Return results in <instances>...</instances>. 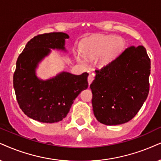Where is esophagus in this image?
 <instances>
[{"label":"esophagus","mask_w":161,"mask_h":161,"mask_svg":"<svg viewBox=\"0 0 161 161\" xmlns=\"http://www.w3.org/2000/svg\"><path fill=\"white\" fill-rule=\"evenodd\" d=\"M93 79H94V77H93V75H89L88 77H87V82H88L89 85L91 84V82H93Z\"/></svg>","instance_id":"1"}]
</instances>
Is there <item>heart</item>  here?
I'll use <instances>...</instances> for the list:
<instances>
[{"mask_svg":"<svg viewBox=\"0 0 161 161\" xmlns=\"http://www.w3.org/2000/svg\"><path fill=\"white\" fill-rule=\"evenodd\" d=\"M123 42L114 36L95 35L87 38L81 47V52L89 59L97 58L99 67H105L114 59L123 47ZM82 61L81 57H78Z\"/></svg>","mask_w":161,"mask_h":161,"instance_id":"heart-1","label":"heart"}]
</instances>
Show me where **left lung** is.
Listing matches in <instances>:
<instances>
[{
    "label": "left lung",
    "mask_w": 161,
    "mask_h": 161,
    "mask_svg": "<svg viewBox=\"0 0 161 161\" xmlns=\"http://www.w3.org/2000/svg\"><path fill=\"white\" fill-rule=\"evenodd\" d=\"M95 71L90 87L97 120L107 125L131 120L149 91L151 62L146 48L130 46L108 64Z\"/></svg>",
    "instance_id": "obj_1"
}]
</instances>
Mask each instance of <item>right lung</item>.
<instances>
[{
    "label": "right lung",
    "mask_w": 161,
    "mask_h": 161,
    "mask_svg": "<svg viewBox=\"0 0 161 161\" xmlns=\"http://www.w3.org/2000/svg\"><path fill=\"white\" fill-rule=\"evenodd\" d=\"M64 32L38 35L29 41L18 56L13 75V87L20 108L32 119L53 123L66 117L74 99L88 86L86 72L74 75L62 72L48 80L36 75L38 63L51 49L64 50Z\"/></svg>",
    "instance_id": "1"
}]
</instances>
